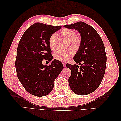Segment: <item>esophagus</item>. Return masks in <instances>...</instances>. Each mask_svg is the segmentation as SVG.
I'll list each match as a JSON object with an SVG mask.
<instances>
[{"label": "esophagus", "mask_w": 121, "mask_h": 121, "mask_svg": "<svg viewBox=\"0 0 121 121\" xmlns=\"http://www.w3.org/2000/svg\"><path fill=\"white\" fill-rule=\"evenodd\" d=\"M62 64H63V65L64 67H65L66 66V63L65 62H62Z\"/></svg>", "instance_id": "1"}]
</instances>
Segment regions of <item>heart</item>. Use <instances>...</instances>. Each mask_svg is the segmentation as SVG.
Here are the masks:
<instances>
[{"instance_id":"heart-1","label":"heart","mask_w":121,"mask_h":121,"mask_svg":"<svg viewBox=\"0 0 121 121\" xmlns=\"http://www.w3.org/2000/svg\"><path fill=\"white\" fill-rule=\"evenodd\" d=\"M61 35L62 37L69 40L70 45L73 48L78 49L81 43V38L78 35H76V32L74 30L69 29H65L61 30ZM57 35L54 33L49 38L48 43L51 50L55 49L56 48V41ZM74 53L73 49L69 48L68 50L61 51L58 50L54 52L53 56L55 59L60 61L68 60Z\"/></svg>"}]
</instances>
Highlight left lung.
I'll use <instances>...</instances> for the list:
<instances>
[{
	"label": "left lung",
	"instance_id": "obj_1",
	"mask_svg": "<svg viewBox=\"0 0 121 121\" xmlns=\"http://www.w3.org/2000/svg\"><path fill=\"white\" fill-rule=\"evenodd\" d=\"M80 33L81 43L73 59L75 65L66 64L71 71L69 78L70 88L78 95H86L98 88L104 78L107 62L104 46L98 33L83 22L63 26Z\"/></svg>",
	"mask_w": 121,
	"mask_h": 121
}]
</instances>
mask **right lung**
<instances>
[{
    "mask_svg": "<svg viewBox=\"0 0 121 121\" xmlns=\"http://www.w3.org/2000/svg\"><path fill=\"white\" fill-rule=\"evenodd\" d=\"M61 28L35 23L25 30L18 45L15 60L17 78L25 90L35 96L49 94L63 69L62 63L56 59L49 66L42 63L43 59L51 61L53 59L49 38Z\"/></svg>",
    "mask_w": 121,
    "mask_h": 121,
    "instance_id": "obj_1",
    "label": "right lung"
}]
</instances>
